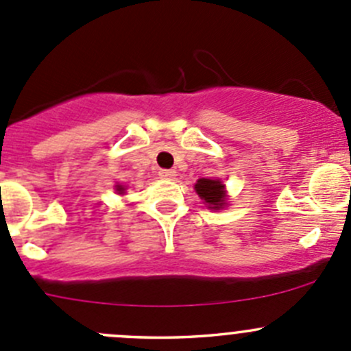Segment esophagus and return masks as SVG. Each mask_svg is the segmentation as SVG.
Here are the masks:
<instances>
[{
	"instance_id": "esophagus-1",
	"label": "esophagus",
	"mask_w": 351,
	"mask_h": 351,
	"mask_svg": "<svg viewBox=\"0 0 351 351\" xmlns=\"http://www.w3.org/2000/svg\"><path fill=\"white\" fill-rule=\"evenodd\" d=\"M175 169H159V176H161V178H175Z\"/></svg>"
}]
</instances>
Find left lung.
Returning a JSON list of instances; mask_svg holds the SVG:
<instances>
[{
  "instance_id": "8db88e82",
  "label": "left lung",
  "mask_w": 351,
  "mask_h": 351,
  "mask_svg": "<svg viewBox=\"0 0 351 351\" xmlns=\"http://www.w3.org/2000/svg\"><path fill=\"white\" fill-rule=\"evenodd\" d=\"M195 192L210 210H221L226 205V189L221 180L200 178L195 183Z\"/></svg>"
}]
</instances>
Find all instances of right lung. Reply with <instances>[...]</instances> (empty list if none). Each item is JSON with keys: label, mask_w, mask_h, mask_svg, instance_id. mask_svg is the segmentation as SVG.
Segmentation results:
<instances>
[{"label": "right lung", "mask_w": 351, "mask_h": 351, "mask_svg": "<svg viewBox=\"0 0 351 351\" xmlns=\"http://www.w3.org/2000/svg\"><path fill=\"white\" fill-rule=\"evenodd\" d=\"M115 190H117V193L123 195V192H125V186H123V185H115Z\"/></svg>", "instance_id": "1"}]
</instances>
